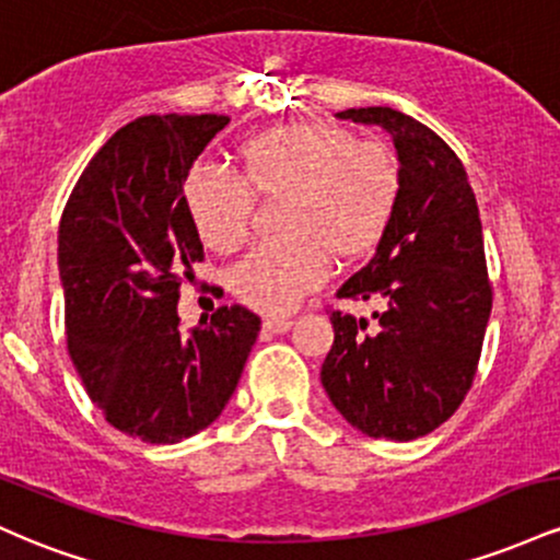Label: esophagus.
<instances>
[{
    "mask_svg": "<svg viewBox=\"0 0 560 560\" xmlns=\"http://www.w3.org/2000/svg\"><path fill=\"white\" fill-rule=\"evenodd\" d=\"M292 324H294L292 318H266L262 320V329L271 331V334H284L292 329Z\"/></svg>",
    "mask_w": 560,
    "mask_h": 560,
    "instance_id": "1",
    "label": "esophagus"
}]
</instances>
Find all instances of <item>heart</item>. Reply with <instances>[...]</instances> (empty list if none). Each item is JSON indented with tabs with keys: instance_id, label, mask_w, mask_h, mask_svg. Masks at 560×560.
I'll use <instances>...</instances> for the list:
<instances>
[{
	"instance_id": "b5f03b06",
	"label": "heart",
	"mask_w": 560,
	"mask_h": 560,
	"mask_svg": "<svg viewBox=\"0 0 560 560\" xmlns=\"http://www.w3.org/2000/svg\"><path fill=\"white\" fill-rule=\"evenodd\" d=\"M240 178L197 165L182 199L205 247L231 253L247 240L253 197L279 199L281 242L258 247L229 271V289L260 313H289L337 262L376 247L400 199V160L347 128L298 120L236 147Z\"/></svg>"
}]
</instances>
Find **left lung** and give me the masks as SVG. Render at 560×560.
<instances>
[{"mask_svg":"<svg viewBox=\"0 0 560 560\" xmlns=\"http://www.w3.org/2000/svg\"><path fill=\"white\" fill-rule=\"evenodd\" d=\"M337 118L389 133L402 182L376 255L337 292L382 302L376 326L331 313L320 384L358 432L408 442L445 423L477 374L492 311L477 197L458 155L410 115L350 107Z\"/></svg>","mask_w":560,"mask_h":560,"instance_id":"8db88e82","label":"left lung"}]
</instances>
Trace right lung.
Returning <instances> with one entry per match:
<instances>
[{
  "mask_svg": "<svg viewBox=\"0 0 560 560\" xmlns=\"http://www.w3.org/2000/svg\"><path fill=\"white\" fill-rule=\"evenodd\" d=\"M226 115H144L92 158L62 210L57 268L68 352L118 432L173 445L213 423L260 331L247 307L178 329V287L202 260L182 184Z\"/></svg>",
  "mask_w": 560,
  "mask_h": 560,
  "instance_id": "obj_1",
  "label": "right lung"
}]
</instances>
